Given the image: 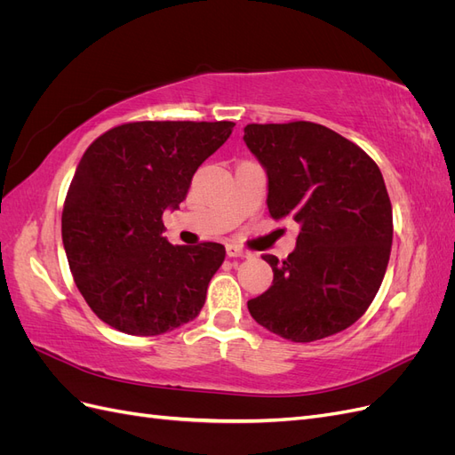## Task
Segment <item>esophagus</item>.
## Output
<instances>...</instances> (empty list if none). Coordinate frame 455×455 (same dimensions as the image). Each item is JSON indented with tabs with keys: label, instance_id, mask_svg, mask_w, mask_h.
Wrapping results in <instances>:
<instances>
[{
	"label": "esophagus",
	"instance_id": "34e87169",
	"mask_svg": "<svg viewBox=\"0 0 455 455\" xmlns=\"http://www.w3.org/2000/svg\"><path fill=\"white\" fill-rule=\"evenodd\" d=\"M226 254H228L229 258H249V256H251V252H246V251L239 249L237 244H228V246H226Z\"/></svg>",
	"mask_w": 455,
	"mask_h": 455
}]
</instances>
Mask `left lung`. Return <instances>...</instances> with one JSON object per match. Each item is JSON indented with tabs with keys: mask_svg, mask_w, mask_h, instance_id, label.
<instances>
[{
	"mask_svg": "<svg viewBox=\"0 0 455 455\" xmlns=\"http://www.w3.org/2000/svg\"><path fill=\"white\" fill-rule=\"evenodd\" d=\"M243 140L267 174L271 218L299 226L284 261L261 256L273 284L249 299L252 319L291 341L349 328L376 298L393 243V211L378 164L309 121L246 125Z\"/></svg>",
	"mask_w": 455,
	"mask_h": 455,
	"instance_id": "left-lung-1",
	"label": "left lung"
}]
</instances>
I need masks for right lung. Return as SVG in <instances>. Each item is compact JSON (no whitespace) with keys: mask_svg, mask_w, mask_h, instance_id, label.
<instances>
[{"mask_svg":"<svg viewBox=\"0 0 455 455\" xmlns=\"http://www.w3.org/2000/svg\"><path fill=\"white\" fill-rule=\"evenodd\" d=\"M231 121H140L99 136L81 157L62 211V243L76 286L100 321L159 336L194 321L220 243L171 244L163 212L176 211L196 171L222 146Z\"/></svg>","mask_w":455,"mask_h":455,"instance_id":"1","label":"right lung"}]
</instances>
